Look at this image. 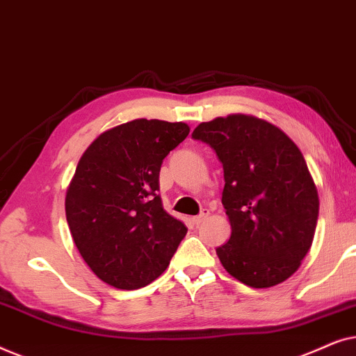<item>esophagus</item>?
Instances as JSON below:
<instances>
[{"instance_id":"esophagus-1","label":"esophagus","mask_w":356,"mask_h":356,"mask_svg":"<svg viewBox=\"0 0 356 356\" xmlns=\"http://www.w3.org/2000/svg\"><path fill=\"white\" fill-rule=\"evenodd\" d=\"M207 216H209V211H207V209H202V211H201V213H199V216L193 217V223H194V225H199V223H202L204 220H206Z\"/></svg>"}]
</instances>
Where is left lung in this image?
<instances>
[{
	"label": "left lung",
	"instance_id": "obj_1",
	"mask_svg": "<svg viewBox=\"0 0 356 356\" xmlns=\"http://www.w3.org/2000/svg\"><path fill=\"white\" fill-rule=\"evenodd\" d=\"M193 139L211 145L223 167L232 235L216 250L222 266L252 289L289 279L308 254L319 213L303 154L284 131L248 115L201 123Z\"/></svg>",
	"mask_w": 356,
	"mask_h": 356
}]
</instances>
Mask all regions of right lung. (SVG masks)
Instances as JSON below:
<instances>
[{"instance_id":"obj_1","label":"right lung","mask_w":356,"mask_h":356,"mask_svg":"<svg viewBox=\"0 0 356 356\" xmlns=\"http://www.w3.org/2000/svg\"><path fill=\"white\" fill-rule=\"evenodd\" d=\"M188 134L184 123L134 120L100 134L77 163L66 220L81 256L105 284L121 290L149 285L186 235L157 191L163 159Z\"/></svg>"}]
</instances>
